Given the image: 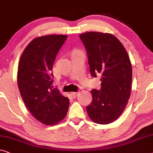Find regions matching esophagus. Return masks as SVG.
Listing matches in <instances>:
<instances>
[{
	"label": "esophagus",
	"mask_w": 153,
	"mask_h": 153,
	"mask_svg": "<svg viewBox=\"0 0 153 153\" xmlns=\"http://www.w3.org/2000/svg\"><path fill=\"white\" fill-rule=\"evenodd\" d=\"M79 94L78 92H72V93H71L72 96H77V94Z\"/></svg>",
	"instance_id": "obj_1"
}]
</instances>
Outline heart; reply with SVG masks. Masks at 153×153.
I'll list each match as a JSON object with an SVG mask.
<instances>
[{"mask_svg": "<svg viewBox=\"0 0 153 153\" xmlns=\"http://www.w3.org/2000/svg\"><path fill=\"white\" fill-rule=\"evenodd\" d=\"M76 52H78V51H76Z\"/></svg>", "mask_w": 153, "mask_h": 153, "instance_id": "1", "label": "heart"}]
</instances>
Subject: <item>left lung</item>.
I'll list each match as a JSON object with an SVG mask.
<instances>
[{
    "instance_id": "left-lung-1",
    "label": "left lung",
    "mask_w": 153,
    "mask_h": 153,
    "mask_svg": "<svg viewBox=\"0 0 153 153\" xmlns=\"http://www.w3.org/2000/svg\"><path fill=\"white\" fill-rule=\"evenodd\" d=\"M79 38L85 45L92 77L100 76L99 90L92 89V102L87 107L94 123L106 125L114 121L126 108L130 96L132 65L120 41L108 33L89 32Z\"/></svg>"
}]
</instances>
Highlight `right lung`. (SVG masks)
Here are the masks:
<instances>
[{
    "label": "right lung",
    "mask_w": 153,
    "mask_h": 153,
    "mask_svg": "<svg viewBox=\"0 0 153 153\" xmlns=\"http://www.w3.org/2000/svg\"><path fill=\"white\" fill-rule=\"evenodd\" d=\"M66 35H51L34 39L21 56L17 82L25 106L36 120L47 126L64 119L69 99L53 89L52 69Z\"/></svg>",
    "instance_id": "obj_1"
}]
</instances>
